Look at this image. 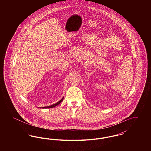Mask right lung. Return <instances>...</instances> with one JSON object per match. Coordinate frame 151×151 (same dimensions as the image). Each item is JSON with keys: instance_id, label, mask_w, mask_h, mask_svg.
I'll use <instances>...</instances> for the list:
<instances>
[{"instance_id": "1", "label": "right lung", "mask_w": 151, "mask_h": 151, "mask_svg": "<svg viewBox=\"0 0 151 151\" xmlns=\"http://www.w3.org/2000/svg\"><path fill=\"white\" fill-rule=\"evenodd\" d=\"M63 100V97L59 101V102H58L57 103H56V104H54V105H51V106H46V107H43V109H45V108H54V107H55V106H57L58 105H59L62 101Z\"/></svg>"}]
</instances>
